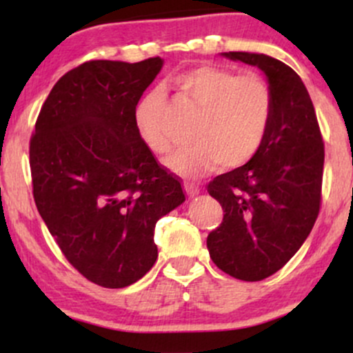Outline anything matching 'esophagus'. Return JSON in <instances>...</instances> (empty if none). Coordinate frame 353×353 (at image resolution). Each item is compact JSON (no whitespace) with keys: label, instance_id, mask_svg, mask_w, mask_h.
<instances>
[{"label":"esophagus","instance_id":"esophagus-1","mask_svg":"<svg viewBox=\"0 0 353 353\" xmlns=\"http://www.w3.org/2000/svg\"><path fill=\"white\" fill-rule=\"evenodd\" d=\"M184 189H185V192H188L190 197L197 196V194H199V192H201V189H199V188H197V185L190 184V182H185V184H184Z\"/></svg>","mask_w":353,"mask_h":353}]
</instances>
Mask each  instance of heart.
I'll use <instances>...</instances> for the list:
<instances>
[{
    "mask_svg": "<svg viewBox=\"0 0 353 353\" xmlns=\"http://www.w3.org/2000/svg\"><path fill=\"white\" fill-rule=\"evenodd\" d=\"M171 86L185 103L199 109L190 129L189 148L165 161L169 169L190 177L212 168L232 171L257 154L274 112L272 89L257 72L236 74L212 64L190 68L171 78ZM165 103L159 89L144 92L134 106V125L154 154L172 151L174 141L164 128Z\"/></svg>",
    "mask_w": 353,
    "mask_h": 353,
    "instance_id": "b5f03b06",
    "label": "heart"
}]
</instances>
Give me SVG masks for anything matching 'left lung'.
<instances>
[{
  "label": "left lung",
  "mask_w": 353,
  "mask_h": 353,
  "mask_svg": "<svg viewBox=\"0 0 353 353\" xmlns=\"http://www.w3.org/2000/svg\"><path fill=\"white\" fill-rule=\"evenodd\" d=\"M224 56L264 71L274 112L252 159L209 182L224 219L208 236V249L225 274L257 282L282 269L309 237L322 202L325 151L309 91L292 68L259 52Z\"/></svg>",
  "instance_id": "1"
}]
</instances>
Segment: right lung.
Returning <instances> with one entry per match:
<instances>
[{
  "instance_id": "obj_1",
  "label": "right lung",
  "mask_w": 353,
  "mask_h": 353,
  "mask_svg": "<svg viewBox=\"0 0 353 353\" xmlns=\"http://www.w3.org/2000/svg\"><path fill=\"white\" fill-rule=\"evenodd\" d=\"M161 68L159 56L79 64L51 89L30 141L44 224L68 262L106 289L151 270L156 222L185 201L179 177L145 148L132 117Z\"/></svg>"
}]
</instances>
